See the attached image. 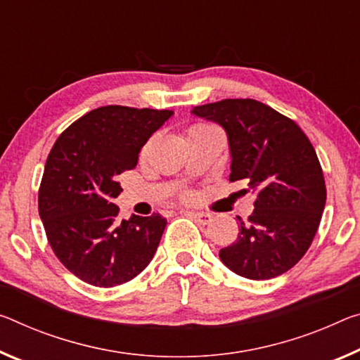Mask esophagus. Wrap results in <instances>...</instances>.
Returning <instances> with one entry per match:
<instances>
[{
    "label": "esophagus",
    "mask_w": 360,
    "mask_h": 360,
    "mask_svg": "<svg viewBox=\"0 0 360 360\" xmlns=\"http://www.w3.org/2000/svg\"><path fill=\"white\" fill-rule=\"evenodd\" d=\"M191 214L203 226H207V224H210L211 221H213V214H210V213H202V211H192Z\"/></svg>",
    "instance_id": "1"
}]
</instances>
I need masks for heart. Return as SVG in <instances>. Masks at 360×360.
<instances>
[{
    "instance_id": "b5f03b06",
    "label": "heart",
    "mask_w": 360,
    "mask_h": 360,
    "mask_svg": "<svg viewBox=\"0 0 360 360\" xmlns=\"http://www.w3.org/2000/svg\"><path fill=\"white\" fill-rule=\"evenodd\" d=\"M213 128L214 127H211V124H208V123H193L192 127L189 128V133H195V131H205V129H213ZM181 197L184 198V200H189V198L192 197V193L184 192Z\"/></svg>"
}]
</instances>
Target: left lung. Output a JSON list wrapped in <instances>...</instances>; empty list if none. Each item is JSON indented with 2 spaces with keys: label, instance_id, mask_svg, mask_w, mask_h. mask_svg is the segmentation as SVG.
<instances>
[{
  "label": "left lung",
  "instance_id": "8db88e82",
  "mask_svg": "<svg viewBox=\"0 0 360 360\" xmlns=\"http://www.w3.org/2000/svg\"><path fill=\"white\" fill-rule=\"evenodd\" d=\"M193 115L219 123L231 147L229 181L255 193V210L219 258L238 276L267 281L303 258L327 198L321 162L292 118L255 99L198 105Z\"/></svg>",
  "mask_w": 360,
  "mask_h": 360
}]
</instances>
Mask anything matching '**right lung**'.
Here are the masks:
<instances>
[{"instance_id": "right-lung-1", "label": "right lung", "mask_w": 360, "mask_h": 360, "mask_svg": "<svg viewBox=\"0 0 360 360\" xmlns=\"http://www.w3.org/2000/svg\"><path fill=\"white\" fill-rule=\"evenodd\" d=\"M173 110L105 105L73 122L54 142L38 191L48 242L73 276L115 287L146 269L167 226L162 214L118 219V174Z\"/></svg>"}]
</instances>
